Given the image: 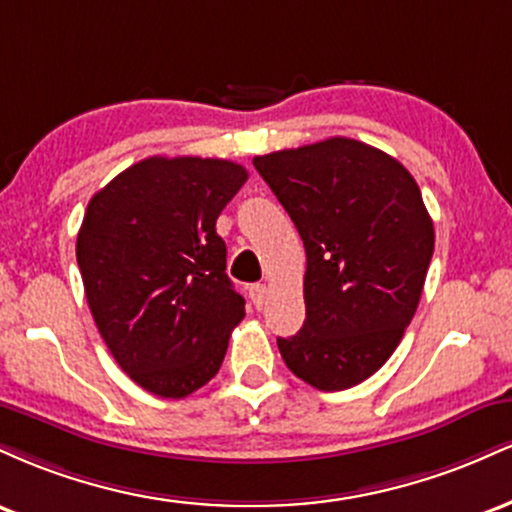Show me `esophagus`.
Masks as SVG:
<instances>
[{
  "instance_id": "34e87169",
  "label": "esophagus",
  "mask_w": 512,
  "mask_h": 512,
  "mask_svg": "<svg viewBox=\"0 0 512 512\" xmlns=\"http://www.w3.org/2000/svg\"><path fill=\"white\" fill-rule=\"evenodd\" d=\"M250 301L255 305L257 310L264 308V303H267V286L264 284H252L250 286Z\"/></svg>"
}]
</instances>
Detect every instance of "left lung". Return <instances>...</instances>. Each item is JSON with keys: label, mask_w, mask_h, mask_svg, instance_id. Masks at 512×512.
<instances>
[{"label": "left lung", "mask_w": 512, "mask_h": 512, "mask_svg": "<svg viewBox=\"0 0 512 512\" xmlns=\"http://www.w3.org/2000/svg\"><path fill=\"white\" fill-rule=\"evenodd\" d=\"M305 245V322L279 337L293 375L322 392L370 378L419 305L436 233L397 158L356 139L255 156Z\"/></svg>", "instance_id": "obj_1"}]
</instances>
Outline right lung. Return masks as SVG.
<instances>
[{
    "mask_svg": "<svg viewBox=\"0 0 512 512\" xmlns=\"http://www.w3.org/2000/svg\"><path fill=\"white\" fill-rule=\"evenodd\" d=\"M245 180L223 158L151 156L88 202L76 238L88 308L120 368L151 395L207 385L245 317L216 233Z\"/></svg>",
    "mask_w": 512,
    "mask_h": 512,
    "instance_id": "right-lung-1",
    "label": "right lung"
}]
</instances>
